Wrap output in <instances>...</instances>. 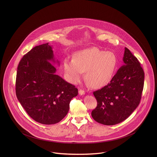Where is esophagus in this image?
<instances>
[{"label": "esophagus", "instance_id": "esophagus-1", "mask_svg": "<svg viewBox=\"0 0 157 157\" xmlns=\"http://www.w3.org/2000/svg\"><path fill=\"white\" fill-rule=\"evenodd\" d=\"M79 94L80 95H83L85 94V91L83 90H79Z\"/></svg>", "mask_w": 157, "mask_h": 157}]
</instances>
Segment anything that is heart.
Masks as SVG:
<instances>
[{
	"label": "heart",
	"mask_w": 157,
	"mask_h": 157,
	"mask_svg": "<svg viewBox=\"0 0 157 157\" xmlns=\"http://www.w3.org/2000/svg\"><path fill=\"white\" fill-rule=\"evenodd\" d=\"M117 62L114 53L92 48L77 53L74 59L66 58L63 67L69 81L72 83L80 82L85 72V79L90 86L98 88L111 80Z\"/></svg>",
	"instance_id": "1"
}]
</instances>
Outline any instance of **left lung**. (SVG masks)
Wrapping results in <instances>:
<instances>
[{"label": "left lung", "instance_id": "1", "mask_svg": "<svg viewBox=\"0 0 157 157\" xmlns=\"http://www.w3.org/2000/svg\"><path fill=\"white\" fill-rule=\"evenodd\" d=\"M124 64L110 83L94 92L97 108L92 117L98 123L113 125L123 121L140 104L144 83V72L137 58L125 48Z\"/></svg>", "mask_w": 157, "mask_h": 157}]
</instances>
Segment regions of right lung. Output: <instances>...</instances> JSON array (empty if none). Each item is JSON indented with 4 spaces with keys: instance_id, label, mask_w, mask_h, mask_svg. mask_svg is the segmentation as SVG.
I'll list each match as a JSON object with an SVG mask.
<instances>
[{
    "instance_id": "right-lung-1",
    "label": "right lung",
    "mask_w": 157,
    "mask_h": 157,
    "mask_svg": "<svg viewBox=\"0 0 157 157\" xmlns=\"http://www.w3.org/2000/svg\"><path fill=\"white\" fill-rule=\"evenodd\" d=\"M51 62L55 60L52 46L49 43L39 45L23 56L17 70L16 94L30 117L42 124L60 122L69 109L71 99L78 89L56 75Z\"/></svg>"
}]
</instances>
